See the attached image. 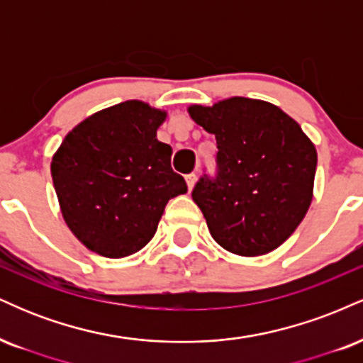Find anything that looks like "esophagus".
<instances>
[{
  "instance_id": "obj_1",
  "label": "esophagus",
  "mask_w": 363,
  "mask_h": 363,
  "mask_svg": "<svg viewBox=\"0 0 363 363\" xmlns=\"http://www.w3.org/2000/svg\"><path fill=\"white\" fill-rule=\"evenodd\" d=\"M196 181H198V176L196 174H189V176H186V184H187V189L193 191V187L196 184Z\"/></svg>"
}]
</instances>
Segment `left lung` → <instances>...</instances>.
Returning a JSON list of instances; mask_svg holds the SVG:
<instances>
[{
  "mask_svg": "<svg viewBox=\"0 0 363 363\" xmlns=\"http://www.w3.org/2000/svg\"><path fill=\"white\" fill-rule=\"evenodd\" d=\"M191 119L215 135L218 176L201 177L193 199L225 251H274L301 225L314 196L318 152L301 124L272 102L230 97L193 104Z\"/></svg>",
  "mask_w": 363,
  "mask_h": 363,
  "instance_id": "left-lung-1",
  "label": "left lung"
}]
</instances>
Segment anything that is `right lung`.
<instances>
[{
	"label": "right lung",
	"mask_w": 363,
	"mask_h": 363,
	"mask_svg": "<svg viewBox=\"0 0 363 363\" xmlns=\"http://www.w3.org/2000/svg\"><path fill=\"white\" fill-rule=\"evenodd\" d=\"M167 111L126 101L83 119L52 155L51 176L73 235L104 257H126L155 235L170 198L187 193L157 140Z\"/></svg>",
	"instance_id": "add662e5"
}]
</instances>
